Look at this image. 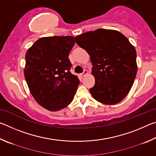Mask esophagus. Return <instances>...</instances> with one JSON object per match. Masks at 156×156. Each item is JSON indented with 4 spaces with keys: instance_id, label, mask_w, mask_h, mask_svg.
Returning a JSON list of instances; mask_svg holds the SVG:
<instances>
[{
    "instance_id": "esophagus-1",
    "label": "esophagus",
    "mask_w": 156,
    "mask_h": 156,
    "mask_svg": "<svg viewBox=\"0 0 156 156\" xmlns=\"http://www.w3.org/2000/svg\"><path fill=\"white\" fill-rule=\"evenodd\" d=\"M87 73H88V72H87V70L84 69V70L83 71V73H80V76H82V77H83V76H85L86 74H87Z\"/></svg>"
}]
</instances>
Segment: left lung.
I'll list each match as a JSON object with an SVG mask.
<instances>
[{"instance_id":"1","label":"left lung","mask_w":156,"mask_h":156,"mask_svg":"<svg viewBox=\"0 0 156 156\" xmlns=\"http://www.w3.org/2000/svg\"><path fill=\"white\" fill-rule=\"evenodd\" d=\"M76 44L90 56L94 87L89 89L97 101L105 105L120 102L135 80L136 51L122 34L98 29L75 37Z\"/></svg>"}]
</instances>
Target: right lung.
I'll return each mask as SVG.
<instances>
[{
	"instance_id": "add662e5",
	"label": "right lung",
	"mask_w": 156,
	"mask_h": 156,
	"mask_svg": "<svg viewBox=\"0 0 156 156\" xmlns=\"http://www.w3.org/2000/svg\"><path fill=\"white\" fill-rule=\"evenodd\" d=\"M74 44L73 36L44 37L26 53L24 74L28 87L47 110L56 112L69 105L80 84L70 72L69 54Z\"/></svg>"
}]
</instances>
